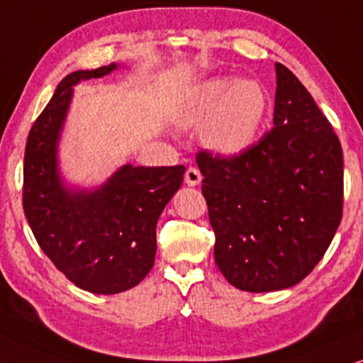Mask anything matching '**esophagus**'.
<instances>
[{
  "instance_id": "esophagus-1",
  "label": "esophagus",
  "mask_w": 363,
  "mask_h": 363,
  "mask_svg": "<svg viewBox=\"0 0 363 363\" xmlns=\"http://www.w3.org/2000/svg\"><path fill=\"white\" fill-rule=\"evenodd\" d=\"M184 181H186V184L191 186V187L199 186L201 181H203V176H201L199 169H196V167L187 169L186 174H184Z\"/></svg>"
}]
</instances>
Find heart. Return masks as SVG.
I'll list each match as a JSON object with an SVG mask.
<instances>
[{"label": "heart", "instance_id": "obj_1", "mask_svg": "<svg viewBox=\"0 0 363 363\" xmlns=\"http://www.w3.org/2000/svg\"><path fill=\"white\" fill-rule=\"evenodd\" d=\"M269 97L258 80L214 77L187 91L177 110L182 127L204 123L203 140L213 152L235 157L258 140Z\"/></svg>", "mask_w": 363, "mask_h": 363}]
</instances>
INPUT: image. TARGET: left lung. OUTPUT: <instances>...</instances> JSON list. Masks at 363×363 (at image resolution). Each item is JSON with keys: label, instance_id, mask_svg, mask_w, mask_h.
<instances>
[{"label": "left lung", "instance_id": "left-lung-1", "mask_svg": "<svg viewBox=\"0 0 363 363\" xmlns=\"http://www.w3.org/2000/svg\"><path fill=\"white\" fill-rule=\"evenodd\" d=\"M277 68L273 128L235 157L197 154L214 259L238 290L295 286L323 258L343 209V152L303 84Z\"/></svg>", "mask_w": 363, "mask_h": 363}]
</instances>
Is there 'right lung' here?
Masks as SVG:
<instances>
[{"instance_id": "add662e5", "label": "right lung", "mask_w": 363, "mask_h": 363, "mask_svg": "<svg viewBox=\"0 0 363 363\" xmlns=\"http://www.w3.org/2000/svg\"><path fill=\"white\" fill-rule=\"evenodd\" d=\"M117 63L77 70L60 82L31 127L23 167V209L43 253L75 286L97 295L130 290L154 266L155 226L179 191L186 167L125 164L94 189L68 186L58 142L82 80L100 79Z\"/></svg>"}]
</instances>
